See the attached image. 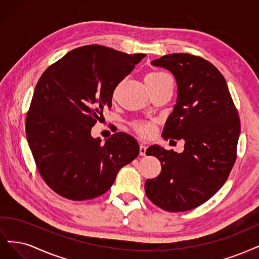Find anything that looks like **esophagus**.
I'll use <instances>...</instances> for the list:
<instances>
[{
    "mask_svg": "<svg viewBox=\"0 0 259 259\" xmlns=\"http://www.w3.org/2000/svg\"><path fill=\"white\" fill-rule=\"evenodd\" d=\"M146 149L147 147L143 144H140V155L141 156H145L146 155Z\"/></svg>",
    "mask_w": 259,
    "mask_h": 259,
    "instance_id": "1",
    "label": "esophagus"
}]
</instances>
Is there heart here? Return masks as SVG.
Instances as JSON below:
<instances>
[{
    "label": "heart",
    "mask_w": 259,
    "mask_h": 259,
    "mask_svg": "<svg viewBox=\"0 0 259 259\" xmlns=\"http://www.w3.org/2000/svg\"><path fill=\"white\" fill-rule=\"evenodd\" d=\"M169 77L168 74H165L163 72H158V71H152L146 74L145 76V82L147 86H154L159 84L164 78ZM135 129L137 130V132L139 135L143 136V137H147L151 135L152 132V126L149 123L146 122H136L135 123Z\"/></svg>",
    "instance_id": "b5f03b06"
}]
</instances>
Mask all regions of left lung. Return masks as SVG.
Segmentation results:
<instances>
[{
	"label": "left lung",
	"mask_w": 259,
	"mask_h": 259,
	"mask_svg": "<svg viewBox=\"0 0 259 259\" xmlns=\"http://www.w3.org/2000/svg\"><path fill=\"white\" fill-rule=\"evenodd\" d=\"M172 72L178 100L163 128L165 140L185 141L181 154L153 145L146 155L161 163V172L145 182V193L162 210H193L213 197L227 181L237 159L240 118L227 82L201 57L172 54L152 62Z\"/></svg>",
	"instance_id": "1"
}]
</instances>
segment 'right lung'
<instances>
[{"mask_svg":"<svg viewBox=\"0 0 259 259\" xmlns=\"http://www.w3.org/2000/svg\"><path fill=\"white\" fill-rule=\"evenodd\" d=\"M145 56L87 45L41 74L26 133L39 175L58 195L74 201L101 196L119 169L138 157V142L127 133H115L104 144L90 133L103 110L111 108L116 86Z\"/></svg>","mask_w":259,"mask_h":259,"instance_id":"right-lung-1","label":"right lung"}]
</instances>
